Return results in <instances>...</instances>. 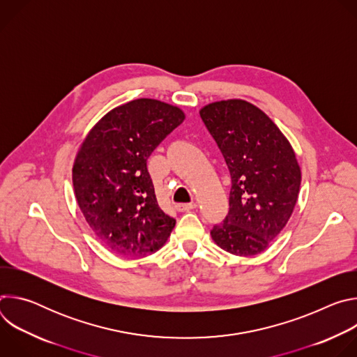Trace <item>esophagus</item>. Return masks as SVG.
<instances>
[{"label": "esophagus", "instance_id": "1", "mask_svg": "<svg viewBox=\"0 0 357 357\" xmlns=\"http://www.w3.org/2000/svg\"><path fill=\"white\" fill-rule=\"evenodd\" d=\"M196 208V203L192 202V203H176L175 205V209L178 212H188V211H192Z\"/></svg>", "mask_w": 357, "mask_h": 357}]
</instances>
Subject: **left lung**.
I'll use <instances>...</instances> for the list:
<instances>
[{
    "instance_id": "obj_1",
    "label": "left lung",
    "mask_w": 357,
    "mask_h": 357,
    "mask_svg": "<svg viewBox=\"0 0 357 357\" xmlns=\"http://www.w3.org/2000/svg\"><path fill=\"white\" fill-rule=\"evenodd\" d=\"M200 117L231 175L230 211L213 241L240 257L263 252L288 223L301 186V167L288 138L257 106L241 98L203 106Z\"/></svg>"
}]
</instances>
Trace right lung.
<instances>
[{
  "instance_id": "obj_1",
  "label": "right lung",
  "mask_w": 357,
  "mask_h": 357,
  "mask_svg": "<svg viewBox=\"0 0 357 357\" xmlns=\"http://www.w3.org/2000/svg\"><path fill=\"white\" fill-rule=\"evenodd\" d=\"M183 120L178 106L135 98L101 117L79 146L72 168L77 205L96 237L120 256H149L175 227L158 205L146 158Z\"/></svg>"
}]
</instances>
